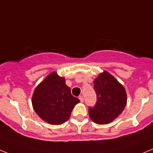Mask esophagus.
I'll use <instances>...</instances> for the list:
<instances>
[{"label": "esophagus", "mask_w": 153, "mask_h": 153, "mask_svg": "<svg viewBox=\"0 0 153 153\" xmlns=\"http://www.w3.org/2000/svg\"><path fill=\"white\" fill-rule=\"evenodd\" d=\"M79 100H80V101H81V102H84V97L82 96H80L79 97Z\"/></svg>", "instance_id": "obj_1"}]
</instances>
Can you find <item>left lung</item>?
<instances>
[{"mask_svg": "<svg viewBox=\"0 0 153 153\" xmlns=\"http://www.w3.org/2000/svg\"><path fill=\"white\" fill-rule=\"evenodd\" d=\"M96 104L89 107V116L98 125H106L115 120L127 104L125 88L109 72L104 71L94 81Z\"/></svg>", "mask_w": 153, "mask_h": 153, "instance_id": "obj_1", "label": "left lung"}]
</instances>
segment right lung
<instances>
[{"label":"right lung","instance_id":"add662e5","mask_svg":"<svg viewBox=\"0 0 153 153\" xmlns=\"http://www.w3.org/2000/svg\"><path fill=\"white\" fill-rule=\"evenodd\" d=\"M80 102L71 94L65 80L56 72L44 78L32 95V106L38 116L51 125H62L70 118L72 109Z\"/></svg>","mask_w":153,"mask_h":153}]
</instances>
